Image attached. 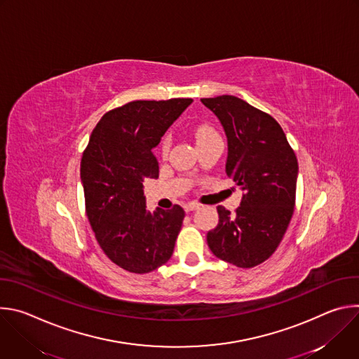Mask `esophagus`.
I'll use <instances>...</instances> for the list:
<instances>
[{
  "label": "esophagus",
  "instance_id": "34e87169",
  "mask_svg": "<svg viewBox=\"0 0 359 359\" xmlns=\"http://www.w3.org/2000/svg\"><path fill=\"white\" fill-rule=\"evenodd\" d=\"M198 208H200V204H198V203H194V201L184 204V210H186L187 213H189V212H194V210H197Z\"/></svg>",
  "mask_w": 359,
  "mask_h": 359
}]
</instances>
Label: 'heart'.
Here are the masks:
<instances>
[{
    "label": "heart",
    "instance_id": "1",
    "mask_svg": "<svg viewBox=\"0 0 359 359\" xmlns=\"http://www.w3.org/2000/svg\"><path fill=\"white\" fill-rule=\"evenodd\" d=\"M215 133H216V130H215L213 128L208 126V125H197V126L194 128V135H196L197 142H198V140H203V139H206V137H209V136H212V135H215ZM169 147H170V136H165V137L162 139V143H161V150H162L163 155H166Z\"/></svg>",
    "mask_w": 359,
    "mask_h": 359
}]
</instances>
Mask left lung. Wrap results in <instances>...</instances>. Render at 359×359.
<instances>
[{
	"mask_svg": "<svg viewBox=\"0 0 359 359\" xmlns=\"http://www.w3.org/2000/svg\"><path fill=\"white\" fill-rule=\"evenodd\" d=\"M227 136L226 173L243 190L234 213L217 206L219 224L208 233L212 252L240 269L264 263L280 245L295 206L298 162L283 128L245 100L203 97Z\"/></svg>",
	"mask_w": 359,
	"mask_h": 359,
	"instance_id": "obj_1",
	"label": "left lung"
}]
</instances>
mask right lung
<instances>
[{
    "label": "right lung",
    "instance_id": "right-lung-1",
    "mask_svg": "<svg viewBox=\"0 0 359 359\" xmlns=\"http://www.w3.org/2000/svg\"><path fill=\"white\" fill-rule=\"evenodd\" d=\"M190 97L132 100L100 118L81 161L85 209L95 237L121 269L146 274L169 262L184 210H146L144 179L159 176L153 155Z\"/></svg>",
    "mask_w": 359,
    "mask_h": 359
}]
</instances>
